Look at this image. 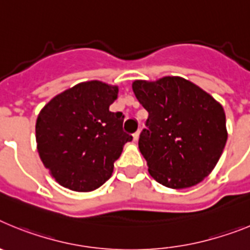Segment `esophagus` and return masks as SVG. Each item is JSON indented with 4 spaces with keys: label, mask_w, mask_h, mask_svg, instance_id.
Returning <instances> with one entry per match:
<instances>
[{
    "label": "esophagus",
    "mask_w": 250,
    "mask_h": 250,
    "mask_svg": "<svg viewBox=\"0 0 250 250\" xmlns=\"http://www.w3.org/2000/svg\"><path fill=\"white\" fill-rule=\"evenodd\" d=\"M134 141H138L139 140V136H140V130H138L136 132H134Z\"/></svg>",
    "instance_id": "esophagus-1"
}]
</instances>
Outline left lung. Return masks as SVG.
Masks as SVG:
<instances>
[{"instance_id":"left-lung-1","label":"left lung","mask_w":250,"mask_h":250,"mask_svg":"<svg viewBox=\"0 0 250 250\" xmlns=\"http://www.w3.org/2000/svg\"><path fill=\"white\" fill-rule=\"evenodd\" d=\"M132 90L149 112L139 149L150 175L173 189L202 182L216 165L228 139L223 106L182 77L135 81Z\"/></svg>"}]
</instances>
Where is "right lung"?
I'll return each mask as SVG.
<instances>
[{"label": "right lung", "instance_id": "1", "mask_svg": "<svg viewBox=\"0 0 250 250\" xmlns=\"http://www.w3.org/2000/svg\"><path fill=\"white\" fill-rule=\"evenodd\" d=\"M116 98V86L89 81L55 96L41 110L37 150L59 184L91 191L109 180L123 146L132 140L123 130V112L109 110Z\"/></svg>", "mask_w": 250, "mask_h": 250}]
</instances>
